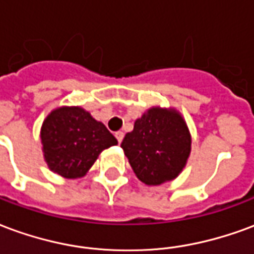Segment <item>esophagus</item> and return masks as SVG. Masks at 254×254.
Returning a JSON list of instances; mask_svg holds the SVG:
<instances>
[{"label":"esophagus","instance_id":"obj_1","mask_svg":"<svg viewBox=\"0 0 254 254\" xmlns=\"http://www.w3.org/2000/svg\"><path fill=\"white\" fill-rule=\"evenodd\" d=\"M116 137H117V140H118V143L121 144L122 140H124V132H117Z\"/></svg>","mask_w":254,"mask_h":254}]
</instances>
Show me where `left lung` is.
Segmentation results:
<instances>
[{"instance_id": "left-lung-1", "label": "left lung", "mask_w": 254, "mask_h": 254, "mask_svg": "<svg viewBox=\"0 0 254 254\" xmlns=\"http://www.w3.org/2000/svg\"><path fill=\"white\" fill-rule=\"evenodd\" d=\"M191 137L176 109L152 107L134 122L121 147L134 174L145 185H160L180 176L190 155Z\"/></svg>"}]
</instances>
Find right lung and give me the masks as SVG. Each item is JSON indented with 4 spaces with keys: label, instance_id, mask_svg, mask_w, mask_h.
Returning <instances> with one entry per match:
<instances>
[{
    "label": "right lung",
    "instance_id": "add662e5",
    "mask_svg": "<svg viewBox=\"0 0 254 254\" xmlns=\"http://www.w3.org/2000/svg\"><path fill=\"white\" fill-rule=\"evenodd\" d=\"M43 156L49 169L64 178H80L99 154L118 144L102 122L78 106L58 107L41 129Z\"/></svg>",
    "mask_w": 254,
    "mask_h": 254
}]
</instances>
